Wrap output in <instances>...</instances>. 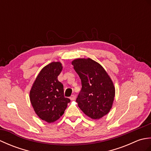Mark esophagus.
Listing matches in <instances>:
<instances>
[{"instance_id":"34e87169","label":"esophagus","mask_w":151,"mask_h":151,"mask_svg":"<svg viewBox=\"0 0 151 151\" xmlns=\"http://www.w3.org/2000/svg\"><path fill=\"white\" fill-rule=\"evenodd\" d=\"M70 100H71V101L75 100V99H76V96H75V95H71V96H70Z\"/></svg>"}]
</instances>
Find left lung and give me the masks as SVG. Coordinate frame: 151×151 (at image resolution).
<instances>
[{
	"mask_svg": "<svg viewBox=\"0 0 151 151\" xmlns=\"http://www.w3.org/2000/svg\"><path fill=\"white\" fill-rule=\"evenodd\" d=\"M72 65L82 82L76 102L87 116L99 119L109 113L113 105L114 83L101 64L91 58L75 59Z\"/></svg>",
	"mask_w": 151,
	"mask_h": 151,
	"instance_id": "1",
	"label": "left lung"
}]
</instances>
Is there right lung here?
<instances>
[{
    "label": "right lung",
    "instance_id": "add662e5",
    "mask_svg": "<svg viewBox=\"0 0 151 151\" xmlns=\"http://www.w3.org/2000/svg\"><path fill=\"white\" fill-rule=\"evenodd\" d=\"M62 64L53 62L41 70L30 91L34 110L41 119L53 123L64 114L70 99L64 97L63 86L58 80Z\"/></svg>",
    "mask_w": 151,
    "mask_h": 151
}]
</instances>
